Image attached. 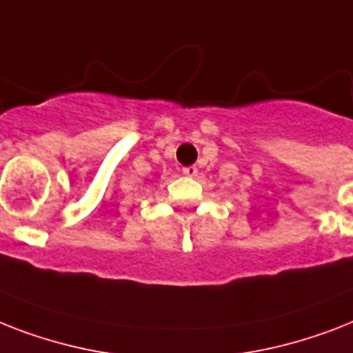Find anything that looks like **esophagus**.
<instances>
[{
	"instance_id": "34e87169",
	"label": "esophagus",
	"mask_w": 353,
	"mask_h": 353,
	"mask_svg": "<svg viewBox=\"0 0 353 353\" xmlns=\"http://www.w3.org/2000/svg\"><path fill=\"white\" fill-rule=\"evenodd\" d=\"M183 174L188 177L198 176V168H196V166H185V168H183Z\"/></svg>"
}]
</instances>
